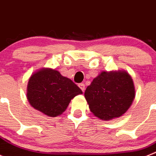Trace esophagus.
<instances>
[{
    "label": "esophagus",
    "instance_id": "obj_1",
    "mask_svg": "<svg viewBox=\"0 0 156 156\" xmlns=\"http://www.w3.org/2000/svg\"><path fill=\"white\" fill-rule=\"evenodd\" d=\"M78 86H79V88H81V90H82V92H84L85 91V85L84 83H80L78 84Z\"/></svg>",
    "mask_w": 156,
    "mask_h": 156
}]
</instances>
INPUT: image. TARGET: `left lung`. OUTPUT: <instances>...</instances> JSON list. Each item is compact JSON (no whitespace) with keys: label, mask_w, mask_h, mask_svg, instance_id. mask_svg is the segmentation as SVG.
<instances>
[{"label":"left lung","mask_w":156,"mask_h":156,"mask_svg":"<svg viewBox=\"0 0 156 156\" xmlns=\"http://www.w3.org/2000/svg\"><path fill=\"white\" fill-rule=\"evenodd\" d=\"M134 96L133 80L126 71H102L85 92L91 112L104 120L122 116L132 104Z\"/></svg>","instance_id":"left-lung-1"}]
</instances>
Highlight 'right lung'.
Instances as JSON below:
<instances>
[{
  "mask_svg": "<svg viewBox=\"0 0 156 156\" xmlns=\"http://www.w3.org/2000/svg\"><path fill=\"white\" fill-rule=\"evenodd\" d=\"M82 93L71 79L57 71L42 69L29 80L27 99L33 108L50 116L61 114L73 98Z\"/></svg>",
  "mask_w": 156,
  "mask_h": 156,
  "instance_id": "1",
  "label": "right lung"
}]
</instances>
